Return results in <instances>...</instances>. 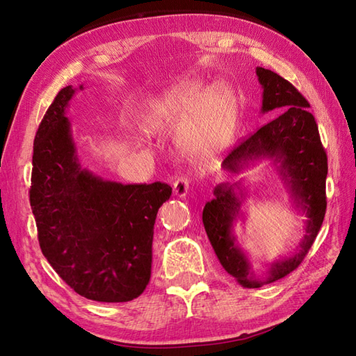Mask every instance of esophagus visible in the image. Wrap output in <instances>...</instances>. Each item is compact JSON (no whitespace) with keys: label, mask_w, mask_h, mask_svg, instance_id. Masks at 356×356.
<instances>
[{"label":"esophagus","mask_w":356,"mask_h":356,"mask_svg":"<svg viewBox=\"0 0 356 356\" xmlns=\"http://www.w3.org/2000/svg\"><path fill=\"white\" fill-rule=\"evenodd\" d=\"M190 179L187 175H179L174 182V193L178 197H186L188 191Z\"/></svg>","instance_id":"34e87169"}]
</instances>
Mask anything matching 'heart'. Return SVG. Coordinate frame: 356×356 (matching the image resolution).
<instances>
[{
    "label": "heart",
    "instance_id": "1",
    "mask_svg": "<svg viewBox=\"0 0 356 356\" xmlns=\"http://www.w3.org/2000/svg\"><path fill=\"white\" fill-rule=\"evenodd\" d=\"M238 115V96L229 86L193 81L154 101L143 117V126L148 134L186 135L187 152L209 159L232 141Z\"/></svg>",
    "mask_w": 356,
    "mask_h": 356
}]
</instances>
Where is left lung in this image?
<instances>
[{"label": "left lung", "mask_w": 356, "mask_h": 356, "mask_svg": "<svg viewBox=\"0 0 356 356\" xmlns=\"http://www.w3.org/2000/svg\"><path fill=\"white\" fill-rule=\"evenodd\" d=\"M255 72L263 88L261 113H283L236 145L224 159L222 168L239 174L254 161L273 160L291 204L307 220L297 251L270 263L263 275H257L233 233V224L242 217L245 187L238 181L222 182L213 188V199L203 208L204 230L225 272L245 288H260L296 270L314 245L327 209V153L321 144L315 117L307 110L309 102L276 72L261 67H257Z\"/></svg>", "instance_id": "left-lung-1"}]
</instances>
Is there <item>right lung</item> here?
<instances>
[{
  "label": "right lung",
  "mask_w": 356,
  "mask_h": 356,
  "mask_svg": "<svg viewBox=\"0 0 356 356\" xmlns=\"http://www.w3.org/2000/svg\"><path fill=\"white\" fill-rule=\"evenodd\" d=\"M75 92L67 86L56 95L34 139L29 202L38 242L75 293L123 303L149 282L154 222L172 188L165 182L122 184L83 168L65 115Z\"/></svg>",
  "instance_id": "obj_1"
}]
</instances>
